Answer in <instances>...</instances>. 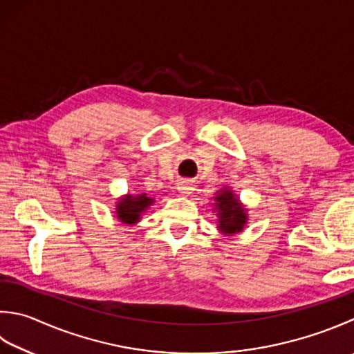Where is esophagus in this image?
Segmentation results:
<instances>
[{
    "label": "esophagus",
    "instance_id": "34e87169",
    "mask_svg": "<svg viewBox=\"0 0 354 354\" xmlns=\"http://www.w3.org/2000/svg\"><path fill=\"white\" fill-rule=\"evenodd\" d=\"M177 189L182 192V194L188 196V194H191V191H192V185L188 182V180H180V182L177 183Z\"/></svg>",
    "mask_w": 354,
    "mask_h": 354
}]
</instances>
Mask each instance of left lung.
Listing matches in <instances>:
<instances>
[{
	"instance_id": "8db88e82",
	"label": "left lung",
	"mask_w": 354,
	"mask_h": 354,
	"mask_svg": "<svg viewBox=\"0 0 354 354\" xmlns=\"http://www.w3.org/2000/svg\"><path fill=\"white\" fill-rule=\"evenodd\" d=\"M212 212H216L217 230L223 236L239 234L248 223V209L231 186L225 185L216 192Z\"/></svg>"
}]
</instances>
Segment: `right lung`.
<instances>
[{
  "label": "right lung",
  "mask_w": 354,
  "mask_h": 354,
  "mask_svg": "<svg viewBox=\"0 0 354 354\" xmlns=\"http://www.w3.org/2000/svg\"><path fill=\"white\" fill-rule=\"evenodd\" d=\"M156 196H149L148 192H128L118 197L115 202V217L118 222L126 226L137 225L142 216L154 205Z\"/></svg>",
  "instance_id": "1"
}]
</instances>
